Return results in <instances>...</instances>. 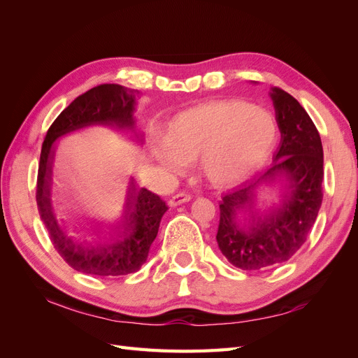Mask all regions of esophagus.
I'll list each match as a JSON object with an SVG mask.
<instances>
[{
    "label": "esophagus",
    "instance_id": "esophagus-1",
    "mask_svg": "<svg viewBox=\"0 0 358 358\" xmlns=\"http://www.w3.org/2000/svg\"><path fill=\"white\" fill-rule=\"evenodd\" d=\"M189 200H191L189 194H187V192H178V194H175V196H171L169 199V206H170V208H176V206H179L182 203H187Z\"/></svg>",
    "mask_w": 358,
    "mask_h": 358
}]
</instances>
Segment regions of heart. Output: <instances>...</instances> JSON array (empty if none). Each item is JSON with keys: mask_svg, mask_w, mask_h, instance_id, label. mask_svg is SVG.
<instances>
[{"mask_svg": "<svg viewBox=\"0 0 358 358\" xmlns=\"http://www.w3.org/2000/svg\"><path fill=\"white\" fill-rule=\"evenodd\" d=\"M278 121L263 106L221 100L173 116L164 137L152 140V155L167 175L194 158L216 187H234L251 178L273 152Z\"/></svg>", "mask_w": 358, "mask_h": 358, "instance_id": "heart-1", "label": "heart"}]
</instances>
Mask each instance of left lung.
<instances>
[{
  "label": "left lung",
  "instance_id": "8db88e82",
  "mask_svg": "<svg viewBox=\"0 0 358 358\" xmlns=\"http://www.w3.org/2000/svg\"><path fill=\"white\" fill-rule=\"evenodd\" d=\"M280 143L262 176L225 194L216 242L242 270L280 264L294 255L315 222L322 201L324 158L317 127L294 96L272 88ZM267 190L273 196L262 199Z\"/></svg>",
  "mask_w": 358,
  "mask_h": 358
}]
</instances>
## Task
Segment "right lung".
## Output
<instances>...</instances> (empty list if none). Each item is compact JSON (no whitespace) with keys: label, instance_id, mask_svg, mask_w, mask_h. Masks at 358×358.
<instances>
[{"label":"right lung","instance_id":"add662e5","mask_svg":"<svg viewBox=\"0 0 358 358\" xmlns=\"http://www.w3.org/2000/svg\"><path fill=\"white\" fill-rule=\"evenodd\" d=\"M137 94L134 90L115 83L100 85L86 91L59 113L48 129L41 146L36 196L40 218L45 222L58 254L74 270L86 275L104 278L137 272L148 259L162 215L169 208L157 194L146 188H137L134 178H131L121 218L109 224L95 220L82 224L80 231H88L92 239L78 242L61 229L53 212V145L62 136L95 125L128 129L138 138L134 119Z\"/></svg>","mask_w":358,"mask_h":358}]
</instances>
